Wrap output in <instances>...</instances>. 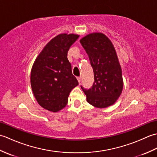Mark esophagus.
Segmentation results:
<instances>
[{
  "label": "esophagus",
  "mask_w": 157,
  "mask_h": 157,
  "mask_svg": "<svg viewBox=\"0 0 157 157\" xmlns=\"http://www.w3.org/2000/svg\"><path fill=\"white\" fill-rule=\"evenodd\" d=\"M77 79H78V81L79 83L81 82V81H82V78H81V77H78V78H77Z\"/></svg>",
  "instance_id": "esophagus-1"
}]
</instances>
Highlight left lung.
Here are the masks:
<instances>
[{"mask_svg":"<svg viewBox=\"0 0 157 157\" xmlns=\"http://www.w3.org/2000/svg\"><path fill=\"white\" fill-rule=\"evenodd\" d=\"M94 71V82L90 88L81 86L90 104L106 108L114 104L121 94V66L111 40L101 33H94L80 40Z\"/></svg>","mask_w":157,"mask_h":157,"instance_id":"8db88e82","label":"left lung"}]
</instances>
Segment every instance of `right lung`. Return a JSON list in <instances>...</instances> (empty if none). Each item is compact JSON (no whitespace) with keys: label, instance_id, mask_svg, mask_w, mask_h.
<instances>
[{"label":"right lung","instance_id":"right-lung-1","mask_svg":"<svg viewBox=\"0 0 157 157\" xmlns=\"http://www.w3.org/2000/svg\"><path fill=\"white\" fill-rule=\"evenodd\" d=\"M79 37L60 34L52 39L36 58L31 71V86L38 104L57 112L67 104L71 90L78 85L67 59L69 48Z\"/></svg>","mask_w":157,"mask_h":157}]
</instances>
